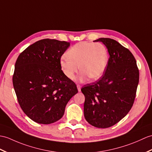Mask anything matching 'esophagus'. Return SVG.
Segmentation results:
<instances>
[{
	"instance_id": "1",
	"label": "esophagus",
	"mask_w": 152,
	"mask_h": 152,
	"mask_svg": "<svg viewBox=\"0 0 152 152\" xmlns=\"http://www.w3.org/2000/svg\"><path fill=\"white\" fill-rule=\"evenodd\" d=\"M77 91H78L79 92H80V91H81V86H79V85H77Z\"/></svg>"
}]
</instances>
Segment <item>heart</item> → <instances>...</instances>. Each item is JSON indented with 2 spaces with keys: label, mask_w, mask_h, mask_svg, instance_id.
<instances>
[{
  "label": "heart",
  "mask_w": 152,
  "mask_h": 152,
  "mask_svg": "<svg viewBox=\"0 0 152 152\" xmlns=\"http://www.w3.org/2000/svg\"><path fill=\"white\" fill-rule=\"evenodd\" d=\"M66 56L60 59L59 66L66 78L72 80L78 71L77 81L83 82L88 78L96 80L107 68L109 55L107 48L100 43L82 41L69 49Z\"/></svg>",
  "instance_id": "obj_1"
}]
</instances>
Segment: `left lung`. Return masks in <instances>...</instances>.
<instances>
[{
  "label": "left lung",
  "instance_id": "1",
  "mask_svg": "<svg viewBox=\"0 0 152 152\" xmlns=\"http://www.w3.org/2000/svg\"><path fill=\"white\" fill-rule=\"evenodd\" d=\"M109 58L105 74L96 82L84 86V116L91 125L107 128L128 113L135 100L139 81L136 60L128 48L109 38H99Z\"/></svg>",
  "mask_w": 152,
  "mask_h": 152
}]
</instances>
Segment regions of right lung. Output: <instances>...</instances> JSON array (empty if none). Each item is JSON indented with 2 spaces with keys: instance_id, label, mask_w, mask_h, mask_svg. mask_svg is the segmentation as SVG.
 I'll return each mask as SVG.
<instances>
[{
  "instance_id": "right-lung-1",
  "label": "right lung",
  "mask_w": 152,
  "mask_h": 152,
  "mask_svg": "<svg viewBox=\"0 0 152 152\" xmlns=\"http://www.w3.org/2000/svg\"><path fill=\"white\" fill-rule=\"evenodd\" d=\"M70 43L45 39L27 47L17 58L13 85L21 109L39 124H49L64 115L66 104L77 93L59 66Z\"/></svg>"
}]
</instances>
